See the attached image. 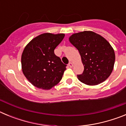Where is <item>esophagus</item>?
<instances>
[{"label":"esophagus","mask_w":126,"mask_h":126,"mask_svg":"<svg viewBox=\"0 0 126 126\" xmlns=\"http://www.w3.org/2000/svg\"><path fill=\"white\" fill-rule=\"evenodd\" d=\"M68 65H69V66L70 67H73V65H74V64H73V62H69Z\"/></svg>","instance_id":"1"}]
</instances>
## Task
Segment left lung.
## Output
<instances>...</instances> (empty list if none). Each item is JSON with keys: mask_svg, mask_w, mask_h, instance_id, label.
Returning a JSON list of instances; mask_svg holds the SVG:
<instances>
[{"mask_svg": "<svg viewBox=\"0 0 126 126\" xmlns=\"http://www.w3.org/2000/svg\"><path fill=\"white\" fill-rule=\"evenodd\" d=\"M70 43L78 50L84 65L83 74L77 75L81 83L95 86L110 76L115 63V52L109 42L92 31L74 33Z\"/></svg>", "mask_w": 126, "mask_h": 126, "instance_id": "8db88e82", "label": "left lung"}]
</instances>
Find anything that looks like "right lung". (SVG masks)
Listing matches in <instances>:
<instances>
[{"label": "right lung", "instance_id": "add662e5", "mask_svg": "<svg viewBox=\"0 0 126 126\" xmlns=\"http://www.w3.org/2000/svg\"><path fill=\"white\" fill-rule=\"evenodd\" d=\"M65 34L45 33L28 43L21 55V68L24 76L34 86L50 90L62 79L66 65L54 53Z\"/></svg>", "mask_w": 126, "mask_h": 126}]
</instances>
